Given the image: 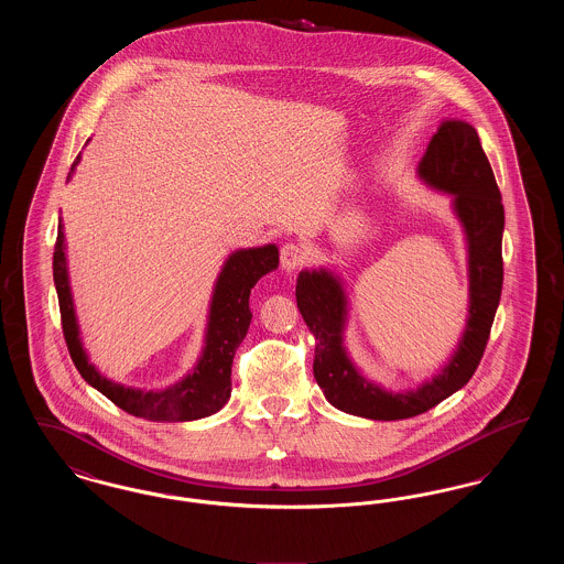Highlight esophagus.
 Returning a JSON list of instances; mask_svg holds the SVG:
<instances>
[{
    "instance_id": "1",
    "label": "esophagus",
    "mask_w": 564,
    "mask_h": 564,
    "mask_svg": "<svg viewBox=\"0 0 564 564\" xmlns=\"http://www.w3.org/2000/svg\"><path fill=\"white\" fill-rule=\"evenodd\" d=\"M306 262V253L297 242H285L281 247V267L288 272H294Z\"/></svg>"
}]
</instances>
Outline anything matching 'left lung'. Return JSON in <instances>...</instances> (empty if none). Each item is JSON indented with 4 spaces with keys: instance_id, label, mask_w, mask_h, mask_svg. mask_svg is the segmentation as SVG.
<instances>
[{
    "instance_id": "1",
    "label": "left lung",
    "mask_w": 564,
    "mask_h": 564,
    "mask_svg": "<svg viewBox=\"0 0 564 564\" xmlns=\"http://www.w3.org/2000/svg\"><path fill=\"white\" fill-rule=\"evenodd\" d=\"M419 177L431 188L453 194L469 253V317L455 355L440 375L405 393L378 387L359 375L343 345L347 295L340 279L325 269L302 270L295 285L300 315L315 336L313 372L325 400L347 414L372 421L423 414L465 387L482 359L501 300L506 214L476 129L463 120L442 122L419 162Z\"/></svg>"
}]
</instances>
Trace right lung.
Segmentation results:
<instances>
[{
  "label": "right lung",
  "instance_id": "obj_1",
  "mask_svg": "<svg viewBox=\"0 0 564 564\" xmlns=\"http://www.w3.org/2000/svg\"><path fill=\"white\" fill-rule=\"evenodd\" d=\"M80 156L72 164H78ZM279 267L276 245H264L253 249L235 251L215 281L209 323L205 334V349L194 366L192 375L180 380L177 384L164 391H141L122 387L99 375L93 364H88L86 350L82 349L80 329L76 322L74 300L67 276V258H65V235L63 224L58 221V232L54 242L53 276L61 308V325L67 343L69 355L78 368L82 378L104 393L108 400L122 408L124 412L159 421V423H177V421H196L212 416L224 403L228 402L232 391V359L235 352L249 329L251 311L249 294L251 288L270 270Z\"/></svg>",
  "mask_w": 564,
  "mask_h": 564
}]
</instances>
